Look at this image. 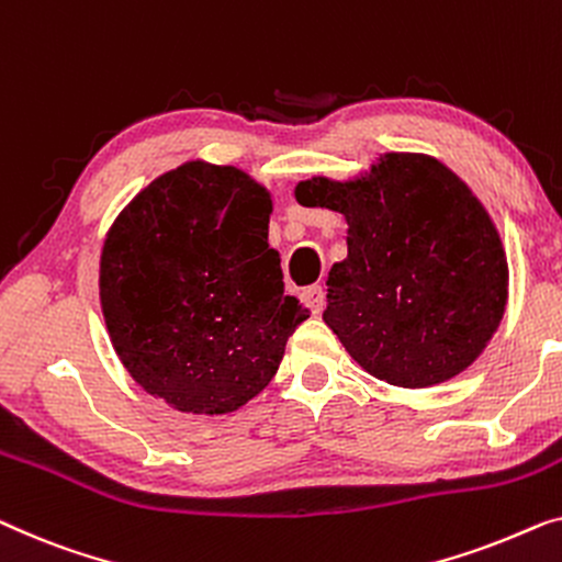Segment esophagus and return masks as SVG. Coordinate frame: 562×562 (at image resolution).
<instances>
[{"instance_id": "obj_1", "label": "esophagus", "mask_w": 562, "mask_h": 562, "mask_svg": "<svg viewBox=\"0 0 562 562\" xmlns=\"http://www.w3.org/2000/svg\"><path fill=\"white\" fill-rule=\"evenodd\" d=\"M301 299H304V304L312 308L314 314H319L324 308V289L319 286V283H314V286H306L304 291H301Z\"/></svg>"}]
</instances>
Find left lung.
Segmentation results:
<instances>
[{
	"instance_id": "8db88e82",
	"label": "left lung",
	"mask_w": 562,
	"mask_h": 562,
	"mask_svg": "<svg viewBox=\"0 0 562 562\" xmlns=\"http://www.w3.org/2000/svg\"><path fill=\"white\" fill-rule=\"evenodd\" d=\"M296 200L347 217V258L329 271L324 322L370 375L428 387L482 355L507 304V258L451 169L385 154L357 182H301Z\"/></svg>"
}]
</instances>
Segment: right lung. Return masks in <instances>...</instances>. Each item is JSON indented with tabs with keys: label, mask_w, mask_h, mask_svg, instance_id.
Listing matches in <instances>:
<instances>
[{
	"label": "right lung",
	"mask_w": 562,
	"mask_h": 562,
	"mask_svg": "<svg viewBox=\"0 0 562 562\" xmlns=\"http://www.w3.org/2000/svg\"><path fill=\"white\" fill-rule=\"evenodd\" d=\"M271 200L233 167L190 161L136 194L101 256L113 347L146 393L231 413L279 370L308 316L268 248Z\"/></svg>",
	"instance_id": "obj_1"
}]
</instances>
